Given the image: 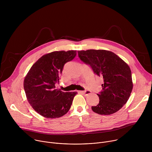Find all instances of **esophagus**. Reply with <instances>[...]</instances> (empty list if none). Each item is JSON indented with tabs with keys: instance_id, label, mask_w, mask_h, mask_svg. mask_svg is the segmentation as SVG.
<instances>
[{
	"instance_id": "obj_1",
	"label": "esophagus",
	"mask_w": 152,
	"mask_h": 152,
	"mask_svg": "<svg viewBox=\"0 0 152 152\" xmlns=\"http://www.w3.org/2000/svg\"><path fill=\"white\" fill-rule=\"evenodd\" d=\"M78 93H82V94H85V95H88V94H91V91H90V90H85V91H79Z\"/></svg>"
}]
</instances>
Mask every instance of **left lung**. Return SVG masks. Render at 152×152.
<instances>
[{
    "instance_id": "1",
    "label": "left lung",
    "mask_w": 152,
    "mask_h": 152,
    "mask_svg": "<svg viewBox=\"0 0 152 152\" xmlns=\"http://www.w3.org/2000/svg\"><path fill=\"white\" fill-rule=\"evenodd\" d=\"M77 53L80 59L103 79L102 90L97 94L99 103L91 107L92 110L105 115L118 111L128 100L133 88L132 73L128 65L110 51L90 49Z\"/></svg>"
}]
</instances>
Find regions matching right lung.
<instances>
[{
  "mask_svg": "<svg viewBox=\"0 0 152 152\" xmlns=\"http://www.w3.org/2000/svg\"><path fill=\"white\" fill-rule=\"evenodd\" d=\"M76 50L56 51L41 56L31 67L24 80V90L33 109L46 118H58L70 110L77 92L55 88L64 65L73 60Z\"/></svg>",
  "mask_w": 152,
  "mask_h": 152,
  "instance_id": "1",
  "label": "right lung"
}]
</instances>
